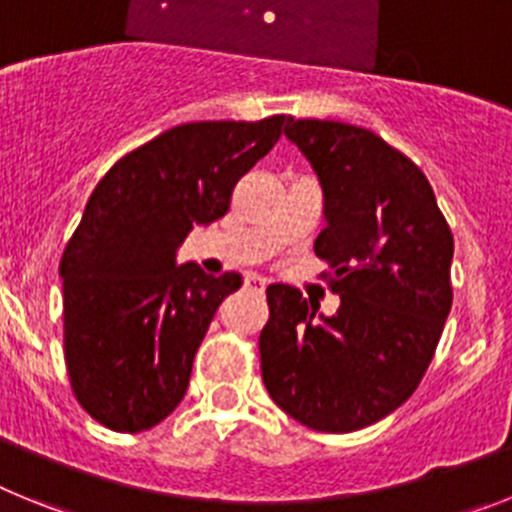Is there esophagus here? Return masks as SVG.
Returning a JSON list of instances; mask_svg holds the SVG:
<instances>
[{
	"instance_id": "obj_1",
	"label": "esophagus",
	"mask_w": 512,
	"mask_h": 512,
	"mask_svg": "<svg viewBox=\"0 0 512 512\" xmlns=\"http://www.w3.org/2000/svg\"><path fill=\"white\" fill-rule=\"evenodd\" d=\"M246 287L256 289V292H264L266 289V279L259 277V274H248L246 277Z\"/></svg>"
}]
</instances>
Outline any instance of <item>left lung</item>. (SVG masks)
Masks as SVG:
<instances>
[{
	"label": "left lung",
	"mask_w": 512,
	"mask_h": 512,
	"mask_svg": "<svg viewBox=\"0 0 512 512\" xmlns=\"http://www.w3.org/2000/svg\"><path fill=\"white\" fill-rule=\"evenodd\" d=\"M323 189L315 253L333 269L336 315L300 289H266L259 338L271 400L312 431L351 433L395 413L431 364L451 310L454 238L423 171L372 130L289 117Z\"/></svg>",
	"instance_id": "8db88e82"
}]
</instances>
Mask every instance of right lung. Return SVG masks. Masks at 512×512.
<instances>
[{
  "instance_id": "right-lung-1",
  "label": "right lung",
  "mask_w": 512,
  "mask_h": 512,
  "mask_svg": "<svg viewBox=\"0 0 512 512\" xmlns=\"http://www.w3.org/2000/svg\"><path fill=\"white\" fill-rule=\"evenodd\" d=\"M284 122L176 125L94 187L58 274L71 387L112 431H148L187 395L194 354L243 277L179 266L176 253L194 225L228 212L233 187L274 148Z\"/></svg>"
}]
</instances>
